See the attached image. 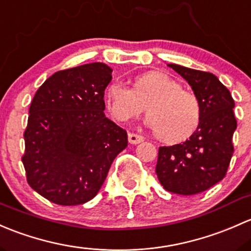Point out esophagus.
<instances>
[{
	"label": "esophagus",
	"mask_w": 251,
	"mask_h": 251,
	"mask_svg": "<svg viewBox=\"0 0 251 251\" xmlns=\"http://www.w3.org/2000/svg\"><path fill=\"white\" fill-rule=\"evenodd\" d=\"M128 140H129V143H130V144L136 145V144L143 143V141H144V136L139 135V134L129 133V135H128Z\"/></svg>",
	"instance_id": "1"
}]
</instances>
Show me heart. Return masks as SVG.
Here are the masks:
<instances>
[{
    "label": "heart",
    "instance_id": "heart-1",
    "mask_svg": "<svg viewBox=\"0 0 251 251\" xmlns=\"http://www.w3.org/2000/svg\"><path fill=\"white\" fill-rule=\"evenodd\" d=\"M105 102L112 117L122 123L138 117L146 106V125L167 143L185 140L200 125L198 98L159 71L136 77L133 89L123 82H112L105 92Z\"/></svg>",
    "mask_w": 251,
    "mask_h": 251
}]
</instances>
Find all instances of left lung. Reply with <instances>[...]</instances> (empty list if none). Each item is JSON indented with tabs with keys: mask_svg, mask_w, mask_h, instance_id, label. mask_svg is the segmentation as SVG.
<instances>
[{
	"mask_svg": "<svg viewBox=\"0 0 251 251\" xmlns=\"http://www.w3.org/2000/svg\"><path fill=\"white\" fill-rule=\"evenodd\" d=\"M187 81L200 100L197 129L182 144L158 150L156 174L167 191L192 196L225 177L233 154L232 138L237 128L234 101L215 75L168 64Z\"/></svg>",
	"mask_w": 251,
	"mask_h": 251,
	"instance_id": "1",
	"label": "left lung"
}]
</instances>
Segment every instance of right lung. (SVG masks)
<instances>
[{
	"mask_svg": "<svg viewBox=\"0 0 251 251\" xmlns=\"http://www.w3.org/2000/svg\"><path fill=\"white\" fill-rule=\"evenodd\" d=\"M112 69L92 63L58 71L33 97L22 161L27 183L59 205H78L101 188L128 145L125 129L105 116Z\"/></svg>",
	"mask_w": 251,
	"mask_h": 251,
	"instance_id": "add662e5",
	"label": "right lung"
}]
</instances>
